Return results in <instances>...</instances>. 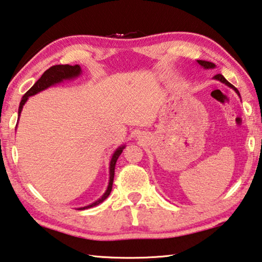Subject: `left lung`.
Returning <instances> with one entry per match:
<instances>
[{"mask_svg": "<svg viewBox=\"0 0 262 262\" xmlns=\"http://www.w3.org/2000/svg\"><path fill=\"white\" fill-rule=\"evenodd\" d=\"M198 63L199 64H201L202 66V67H205V68H214L215 67V64L214 63H211V62H208V61H201V60H198ZM214 78H216V79H219V81H221V82H223V83H225V84H227V85H229L230 88H232L233 89V90L234 91H236L237 92V94L239 95V91L237 90V88H234L233 85H232V84L231 83H229L228 81H227V79H225L224 78V76H223V75H221V74H217V75H215V76H214Z\"/></svg>", "mask_w": 262, "mask_h": 262, "instance_id": "obj_1", "label": "left lung"}]
</instances>
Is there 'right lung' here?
I'll return each instance as SVG.
<instances>
[{
	"label": "right lung",
	"mask_w": 262,
	"mask_h": 262,
	"mask_svg": "<svg viewBox=\"0 0 262 262\" xmlns=\"http://www.w3.org/2000/svg\"><path fill=\"white\" fill-rule=\"evenodd\" d=\"M79 74H81V67H79L78 64H75V66L56 64V66H53V67H51V68H48L46 72L41 75V77L33 84V86L31 88L30 90L23 96V98H21L20 104H19L18 115L20 114L21 108H23V105L26 103V100H28L30 96H33L35 94H38V92L45 90V89H47L48 86H51L55 83H59L61 81H63V79L76 77V76H78ZM123 148H125V147H120V148H118L117 150H115V152L113 154V156H112V159H111V163H110V183H108V187H107V189H106L105 194L99 199V200H97L96 202L92 203V205L83 207V208H79V209H88V208L95 207V206L99 205V203L103 202L105 199L108 196L111 190H112L115 163H117V159L121 155Z\"/></svg>",
	"instance_id": "obj_1"
}]
</instances>
